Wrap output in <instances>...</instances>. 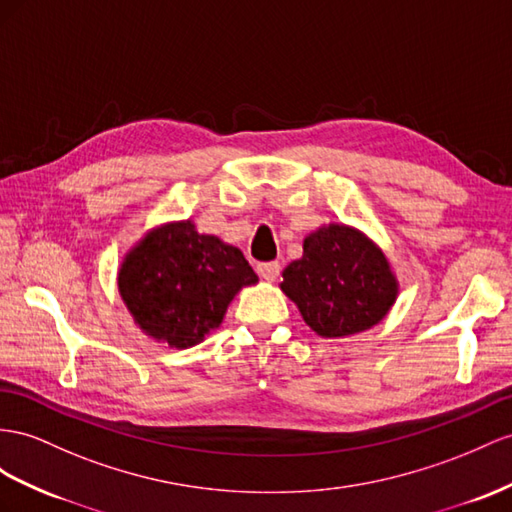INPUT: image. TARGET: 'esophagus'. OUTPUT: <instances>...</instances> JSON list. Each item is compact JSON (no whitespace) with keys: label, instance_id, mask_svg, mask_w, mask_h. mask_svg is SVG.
Listing matches in <instances>:
<instances>
[{"label":"esophagus","instance_id":"obj_1","mask_svg":"<svg viewBox=\"0 0 512 512\" xmlns=\"http://www.w3.org/2000/svg\"><path fill=\"white\" fill-rule=\"evenodd\" d=\"M279 272H281L279 261H264V264H257V274H259L261 279H266V281L277 279Z\"/></svg>","mask_w":512,"mask_h":512}]
</instances>
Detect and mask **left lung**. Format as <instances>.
<instances>
[{"mask_svg":"<svg viewBox=\"0 0 512 512\" xmlns=\"http://www.w3.org/2000/svg\"><path fill=\"white\" fill-rule=\"evenodd\" d=\"M281 290L311 331L342 339L387 316L398 298V279L368 235L331 222L307 235L303 257L283 270Z\"/></svg>","mask_w":512,"mask_h":512,"instance_id":"8db88e82","label":"left lung"}]
</instances>
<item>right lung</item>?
Returning <instances> with one entry per match:
<instances>
[{
	"mask_svg": "<svg viewBox=\"0 0 512 512\" xmlns=\"http://www.w3.org/2000/svg\"><path fill=\"white\" fill-rule=\"evenodd\" d=\"M257 281L240 248L199 233L192 220L147 231L119 268V292L138 329L177 350L201 344L235 294Z\"/></svg>",
	"mask_w": 512,
	"mask_h": 512,
	"instance_id": "obj_1",
	"label": "right lung"
}]
</instances>
